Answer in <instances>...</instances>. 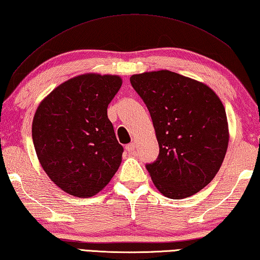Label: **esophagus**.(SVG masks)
<instances>
[{
    "instance_id": "obj_1",
    "label": "esophagus",
    "mask_w": 260,
    "mask_h": 260,
    "mask_svg": "<svg viewBox=\"0 0 260 260\" xmlns=\"http://www.w3.org/2000/svg\"><path fill=\"white\" fill-rule=\"evenodd\" d=\"M125 149H126L127 152L133 153L134 151H135V149H136V144H135V143H130V144H127V145L125 146Z\"/></svg>"
}]
</instances>
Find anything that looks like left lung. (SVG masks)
<instances>
[{
	"mask_svg": "<svg viewBox=\"0 0 260 260\" xmlns=\"http://www.w3.org/2000/svg\"><path fill=\"white\" fill-rule=\"evenodd\" d=\"M145 102L159 144V157L146 165L164 197L189 198L213 180L224 160L229 126L217 94L198 80L160 70L131 75Z\"/></svg>",
	"mask_w": 260,
	"mask_h": 260,
	"instance_id": "1",
	"label": "left lung"
}]
</instances>
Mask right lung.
Listing matches in <instances>:
<instances>
[{
  "mask_svg": "<svg viewBox=\"0 0 260 260\" xmlns=\"http://www.w3.org/2000/svg\"><path fill=\"white\" fill-rule=\"evenodd\" d=\"M113 74L72 78L43 99L32 121L38 160L65 193L90 198L111 180L122 162L107 108L122 86Z\"/></svg>",
  "mask_w": 260,
  "mask_h": 260,
  "instance_id": "right-lung-1",
  "label": "right lung"
}]
</instances>
